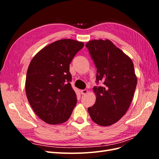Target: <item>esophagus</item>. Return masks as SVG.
<instances>
[{
	"label": "esophagus",
	"instance_id": "34e87169",
	"mask_svg": "<svg viewBox=\"0 0 159 159\" xmlns=\"http://www.w3.org/2000/svg\"><path fill=\"white\" fill-rule=\"evenodd\" d=\"M88 90L87 89H82V90H81L80 91V92H81V94H82V95H84V94H86L88 93Z\"/></svg>",
	"mask_w": 159,
	"mask_h": 159
}]
</instances>
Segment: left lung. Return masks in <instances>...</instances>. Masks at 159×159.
<instances>
[{
  "instance_id": "obj_1",
  "label": "left lung",
  "mask_w": 159,
  "mask_h": 159,
  "mask_svg": "<svg viewBox=\"0 0 159 159\" xmlns=\"http://www.w3.org/2000/svg\"><path fill=\"white\" fill-rule=\"evenodd\" d=\"M97 68L95 104L88 107L91 119L99 125L109 126L125 114L132 102L137 79L129 56L109 40H93L85 45Z\"/></svg>"
}]
</instances>
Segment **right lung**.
Masks as SVG:
<instances>
[{"label":"right lung","mask_w":159,"mask_h":159,"mask_svg":"<svg viewBox=\"0 0 159 159\" xmlns=\"http://www.w3.org/2000/svg\"><path fill=\"white\" fill-rule=\"evenodd\" d=\"M84 46L74 40H57L42 49L30 61L26 78V97L34 111L47 123L66 122L75 106L70 64Z\"/></svg>","instance_id":"add662e5"}]
</instances>
